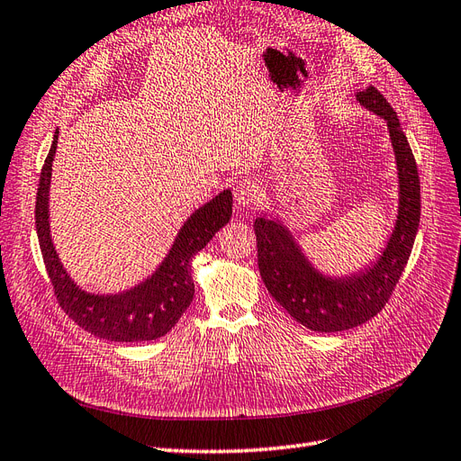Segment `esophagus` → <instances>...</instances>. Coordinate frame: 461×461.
<instances>
[{"label":"esophagus","instance_id":"esophagus-1","mask_svg":"<svg viewBox=\"0 0 461 461\" xmlns=\"http://www.w3.org/2000/svg\"><path fill=\"white\" fill-rule=\"evenodd\" d=\"M258 198H261V186L251 176H243L235 185V200L241 206H253Z\"/></svg>","mask_w":461,"mask_h":461}]
</instances>
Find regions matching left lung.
Returning a JSON list of instances; mask_svg holds the SVG:
<instances>
[{
    "label": "left lung",
    "instance_id": "8db88e82",
    "mask_svg": "<svg viewBox=\"0 0 461 461\" xmlns=\"http://www.w3.org/2000/svg\"><path fill=\"white\" fill-rule=\"evenodd\" d=\"M357 99L387 121L399 169V216L380 261L366 273L331 280L312 268L278 221L257 218L253 226L258 273L270 296L298 323L320 333L347 331L382 312L403 275L420 220L419 169L397 113L374 86L358 91Z\"/></svg>",
    "mask_w": 461,
    "mask_h": 461
}]
</instances>
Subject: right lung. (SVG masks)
Wrapping results in <instances>:
<instances>
[{
    "instance_id": "add662e5",
    "label": "right lung",
    "mask_w": 461,
    "mask_h": 461,
    "mask_svg": "<svg viewBox=\"0 0 461 461\" xmlns=\"http://www.w3.org/2000/svg\"><path fill=\"white\" fill-rule=\"evenodd\" d=\"M56 146L58 130L41 171L34 220L46 273L60 308L84 331L116 343L153 340L169 333L194 296L191 278L193 257L204 249L216 231L231 218V193L223 191L185 221L169 255L144 285L118 296H91L79 290L68 276L50 240L49 188Z\"/></svg>"
}]
</instances>
